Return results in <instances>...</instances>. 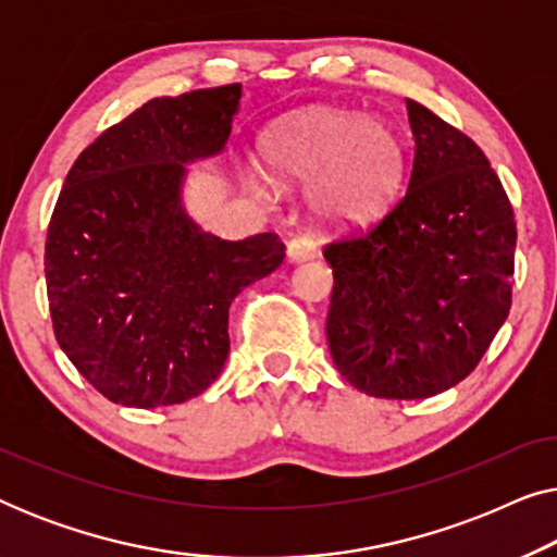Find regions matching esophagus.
<instances>
[{"mask_svg": "<svg viewBox=\"0 0 557 557\" xmlns=\"http://www.w3.org/2000/svg\"><path fill=\"white\" fill-rule=\"evenodd\" d=\"M286 256L292 263H304V261H311V258L317 256V246L314 240L307 238V235H296V238L288 240L286 246Z\"/></svg>", "mask_w": 557, "mask_h": 557, "instance_id": "obj_1", "label": "esophagus"}]
</instances>
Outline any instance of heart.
Returning <instances> with one entry per match:
<instances>
[{"mask_svg": "<svg viewBox=\"0 0 557 557\" xmlns=\"http://www.w3.org/2000/svg\"><path fill=\"white\" fill-rule=\"evenodd\" d=\"M265 174L278 185L311 182L307 200L330 227H360L377 220L400 193L406 144L380 119L355 111L309 109L281 119L261 136ZM261 195L271 182L256 180Z\"/></svg>", "mask_w": 557, "mask_h": 557, "instance_id": "1", "label": "heart"}]
</instances>
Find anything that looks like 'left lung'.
I'll return each instance as SVG.
<instances>
[{"mask_svg":"<svg viewBox=\"0 0 557 557\" xmlns=\"http://www.w3.org/2000/svg\"><path fill=\"white\" fill-rule=\"evenodd\" d=\"M416 154L406 195L324 248L326 339L342 377L372 398L418 400L461 383L512 304L517 225L484 151L408 101Z\"/></svg>","mask_w":557,"mask_h":557,"instance_id":"left-lung-1","label":"left lung"}]
</instances>
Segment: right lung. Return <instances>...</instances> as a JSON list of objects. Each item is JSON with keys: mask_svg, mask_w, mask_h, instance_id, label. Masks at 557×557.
<instances>
[{"mask_svg": "<svg viewBox=\"0 0 557 557\" xmlns=\"http://www.w3.org/2000/svg\"><path fill=\"white\" fill-rule=\"evenodd\" d=\"M240 94L151 98L83 149L60 189L45 240L52 330L111 403L177 406L208 391L233 299L284 261L278 235L223 240L182 205L187 164L225 149Z\"/></svg>", "mask_w": 557, "mask_h": 557, "instance_id": "right-lung-1", "label": "right lung"}]
</instances>
